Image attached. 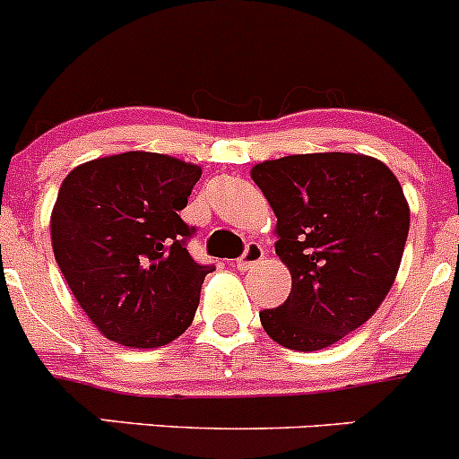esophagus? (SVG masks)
I'll return each mask as SVG.
<instances>
[{"label":"esophagus","instance_id":"34e87169","mask_svg":"<svg viewBox=\"0 0 459 459\" xmlns=\"http://www.w3.org/2000/svg\"><path fill=\"white\" fill-rule=\"evenodd\" d=\"M263 258H264V249H263V245H258V243H249L247 247H245L243 256H240L238 261H236V267H238L240 272H247V269H254V267H256V264L261 263Z\"/></svg>","mask_w":459,"mask_h":459}]
</instances>
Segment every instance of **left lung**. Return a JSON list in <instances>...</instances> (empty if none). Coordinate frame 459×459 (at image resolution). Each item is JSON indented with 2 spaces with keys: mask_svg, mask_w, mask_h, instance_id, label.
Instances as JSON below:
<instances>
[{
  "mask_svg": "<svg viewBox=\"0 0 459 459\" xmlns=\"http://www.w3.org/2000/svg\"><path fill=\"white\" fill-rule=\"evenodd\" d=\"M276 214V254L291 291L263 309V329L294 351H318L356 332L389 294L409 234L398 178L365 154H294L254 165Z\"/></svg>",
  "mask_w": 459,
  "mask_h": 459,
  "instance_id": "left-lung-1",
  "label": "left lung"
}]
</instances>
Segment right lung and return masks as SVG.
<instances>
[{
  "label": "right lung",
  "mask_w": 459,
  "mask_h": 459,
  "mask_svg": "<svg viewBox=\"0 0 459 459\" xmlns=\"http://www.w3.org/2000/svg\"><path fill=\"white\" fill-rule=\"evenodd\" d=\"M201 178L168 154L90 160L64 178L50 219L55 261L108 340L152 349L192 325L214 264L187 252L195 228L178 216Z\"/></svg>",
  "instance_id": "obj_1"
}]
</instances>
